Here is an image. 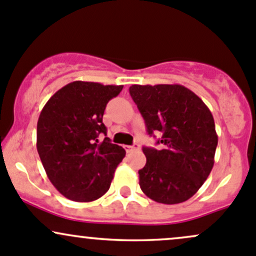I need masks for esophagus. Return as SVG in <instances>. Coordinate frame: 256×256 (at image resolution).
I'll list each match as a JSON object with an SVG mask.
<instances>
[{"label":"esophagus","instance_id":"34e87169","mask_svg":"<svg viewBox=\"0 0 256 256\" xmlns=\"http://www.w3.org/2000/svg\"><path fill=\"white\" fill-rule=\"evenodd\" d=\"M124 149L127 151V154L132 152V151L139 150V145L138 144H133V145H124Z\"/></svg>","mask_w":256,"mask_h":256}]
</instances>
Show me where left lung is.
Wrapping results in <instances>:
<instances>
[{
  "label": "left lung",
  "instance_id": "1",
  "mask_svg": "<svg viewBox=\"0 0 256 256\" xmlns=\"http://www.w3.org/2000/svg\"><path fill=\"white\" fill-rule=\"evenodd\" d=\"M129 94L144 118L148 134L161 136L158 150L142 146L146 156V164L139 170L142 193L167 205L190 199L215 162L217 134L210 110L180 84L132 85Z\"/></svg>",
  "mask_w": 256,
  "mask_h": 256
}]
</instances>
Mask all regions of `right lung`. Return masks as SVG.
<instances>
[{
	"label": "right lung",
	"instance_id": "right-lung-1",
	"mask_svg": "<svg viewBox=\"0 0 256 256\" xmlns=\"http://www.w3.org/2000/svg\"><path fill=\"white\" fill-rule=\"evenodd\" d=\"M123 85L76 80L54 92L41 111L36 148L50 182L67 199L94 202L110 189L126 156L112 144L102 123L104 112Z\"/></svg>",
	"mask_w": 256,
	"mask_h": 256
}]
</instances>
